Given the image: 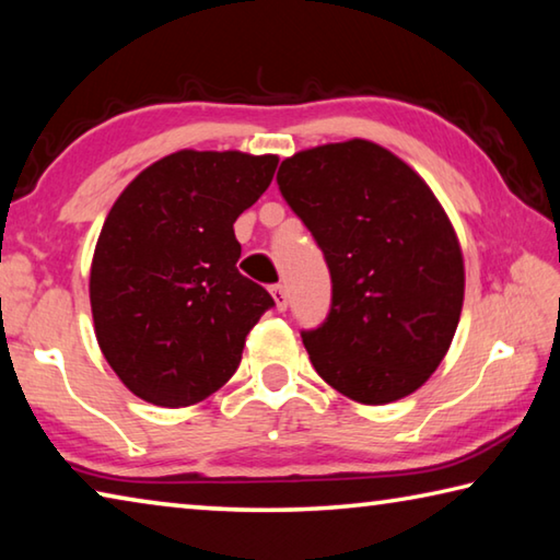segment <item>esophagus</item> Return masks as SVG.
<instances>
[{
	"label": "esophagus",
	"instance_id": "1",
	"mask_svg": "<svg viewBox=\"0 0 560 560\" xmlns=\"http://www.w3.org/2000/svg\"><path fill=\"white\" fill-rule=\"evenodd\" d=\"M271 296H273V303H277L279 311H287L289 306V293H287V287H281V283H273V287L269 289Z\"/></svg>",
	"mask_w": 560,
	"mask_h": 560
}]
</instances>
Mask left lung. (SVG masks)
Segmentation results:
<instances>
[{"label": "left lung", "mask_w": 560, "mask_h": 560, "mask_svg": "<svg viewBox=\"0 0 560 560\" xmlns=\"http://www.w3.org/2000/svg\"><path fill=\"white\" fill-rule=\"evenodd\" d=\"M277 183L334 281L324 326L301 334L316 373L363 405L412 395L447 355L464 301L462 246L440 200L363 138L301 150Z\"/></svg>", "instance_id": "8db88e82"}]
</instances>
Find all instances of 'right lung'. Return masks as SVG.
<instances>
[{
    "mask_svg": "<svg viewBox=\"0 0 560 560\" xmlns=\"http://www.w3.org/2000/svg\"><path fill=\"white\" fill-rule=\"evenodd\" d=\"M277 155L177 150L122 189L91 261L101 353L140 400L187 407L240 368L246 334L273 306L242 277L234 222L277 173Z\"/></svg>",
    "mask_w": 560,
    "mask_h": 560,
    "instance_id": "add662e5",
    "label": "right lung"
}]
</instances>
